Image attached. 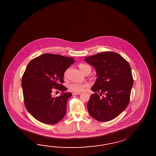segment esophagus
I'll use <instances>...</instances> for the list:
<instances>
[{
    "label": "esophagus",
    "mask_w": 156,
    "mask_h": 156,
    "mask_svg": "<svg viewBox=\"0 0 156 156\" xmlns=\"http://www.w3.org/2000/svg\"><path fill=\"white\" fill-rule=\"evenodd\" d=\"M80 94V93H73V95H79Z\"/></svg>",
    "instance_id": "1"
}]
</instances>
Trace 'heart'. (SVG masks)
<instances>
[{"instance_id":"heart-1","label":"heart","mask_w":156,"mask_h":156,"mask_svg":"<svg viewBox=\"0 0 156 156\" xmlns=\"http://www.w3.org/2000/svg\"><path fill=\"white\" fill-rule=\"evenodd\" d=\"M79 68L83 73L87 69H90L89 66L85 63H80ZM68 70H67L64 73V76L66 77ZM90 86L89 83H73L69 85V89L70 91L74 93H80L84 90L85 89L89 87Z\"/></svg>"}]
</instances>
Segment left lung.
Segmentation results:
<instances>
[{
	"instance_id": "obj_1",
	"label": "left lung",
	"mask_w": 156,
	"mask_h": 156,
	"mask_svg": "<svg viewBox=\"0 0 156 156\" xmlns=\"http://www.w3.org/2000/svg\"><path fill=\"white\" fill-rule=\"evenodd\" d=\"M98 78L87 104L90 115L99 122L115 119L129 103L133 78L129 64L119 54L105 52L86 57ZM100 94H98V93Z\"/></svg>"
}]
</instances>
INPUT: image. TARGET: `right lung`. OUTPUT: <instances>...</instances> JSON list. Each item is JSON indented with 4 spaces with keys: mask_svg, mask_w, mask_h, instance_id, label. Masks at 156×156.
Segmentation results:
<instances>
[{
    "mask_svg": "<svg viewBox=\"0 0 156 156\" xmlns=\"http://www.w3.org/2000/svg\"><path fill=\"white\" fill-rule=\"evenodd\" d=\"M73 57L44 53L31 60L22 79L24 103L27 111L41 123L55 124L65 115L71 93H64V73L73 63ZM54 89L62 94L52 96Z\"/></svg>",
    "mask_w": 156,
    "mask_h": 156,
    "instance_id": "obj_1",
    "label": "right lung"
}]
</instances>
